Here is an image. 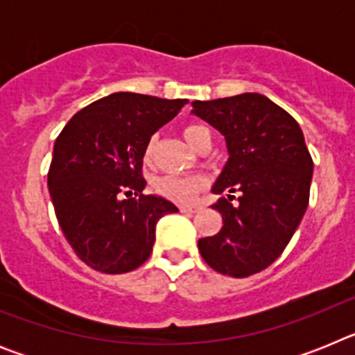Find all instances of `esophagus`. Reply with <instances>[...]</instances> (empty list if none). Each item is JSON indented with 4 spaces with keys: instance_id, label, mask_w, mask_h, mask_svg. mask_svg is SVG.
Masks as SVG:
<instances>
[{
    "instance_id": "1",
    "label": "esophagus",
    "mask_w": 355,
    "mask_h": 355,
    "mask_svg": "<svg viewBox=\"0 0 355 355\" xmlns=\"http://www.w3.org/2000/svg\"><path fill=\"white\" fill-rule=\"evenodd\" d=\"M181 213H197L199 211V206H180Z\"/></svg>"
}]
</instances>
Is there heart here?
Masks as SVG:
<instances>
[{"label":"heart","instance_id":"1","mask_svg":"<svg viewBox=\"0 0 355 355\" xmlns=\"http://www.w3.org/2000/svg\"><path fill=\"white\" fill-rule=\"evenodd\" d=\"M208 133V130L197 124H190L183 130V137L188 142V146L196 149L200 139ZM153 150H155V140H150L144 150V159L150 162L153 159ZM156 192L167 199L175 200V202H190L196 199L199 190L202 188V181L199 178H175V175H163L155 183Z\"/></svg>","mask_w":355,"mask_h":355}]
</instances>
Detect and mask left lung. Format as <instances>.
Wrapping results in <instances>:
<instances>
[{
    "instance_id": "left-lung-1",
    "label": "left lung",
    "mask_w": 355,
    "mask_h": 355,
    "mask_svg": "<svg viewBox=\"0 0 355 355\" xmlns=\"http://www.w3.org/2000/svg\"><path fill=\"white\" fill-rule=\"evenodd\" d=\"M192 114L224 137L227 162L211 192L222 229L200 238L199 252L213 270L249 277L281 256L309 200L313 159L299 122L256 92L193 101ZM233 193L239 202L232 205Z\"/></svg>"
}]
</instances>
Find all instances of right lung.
Returning <instances> with one entry per match:
<instances>
[{"label":"right lung","instance_id":"1","mask_svg":"<svg viewBox=\"0 0 355 355\" xmlns=\"http://www.w3.org/2000/svg\"><path fill=\"white\" fill-rule=\"evenodd\" d=\"M187 103L115 92L80 110L58 135L49 196L65 238L94 270L139 268L153 252L159 218L180 211L165 197L144 196L142 163L150 137Z\"/></svg>","mask_w":355,"mask_h":355}]
</instances>
